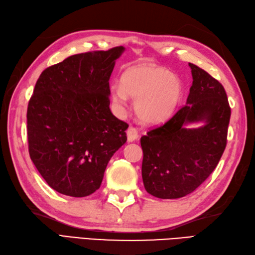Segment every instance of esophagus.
Here are the masks:
<instances>
[{"label":"esophagus","mask_w":255,"mask_h":255,"mask_svg":"<svg viewBox=\"0 0 255 255\" xmlns=\"http://www.w3.org/2000/svg\"><path fill=\"white\" fill-rule=\"evenodd\" d=\"M127 135H128V142L132 143V142H134L135 139H137L138 132H137V129L135 128L129 127L128 128V131H127Z\"/></svg>","instance_id":"obj_1"}]
</instances>
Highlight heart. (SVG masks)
I'll use <instances>...</instances> for the list:
<instances>
[{"mask_svg": "<svg viewBox=\"0 0 255 255\" xmlns=\"http://www.w3.org/2000/svg\"><path fill=\"white\" fill-rule=\"evenodd\" d=\"M110 95L119 109L126 108L128 97L134 99L139 120L148 126H158L175 112L182 95V83L163 67L144 63L124 71L121 85H112Z\"/></svg>", "mask_w": 255, "mask_h": 255, "instance_id": "heart-1", "label": "heart"}]
</instances>
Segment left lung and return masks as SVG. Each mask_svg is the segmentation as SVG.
I'll return each instance as SVG.
<instances>
[{
    "label": "left lung",
    "mask_w": 255,
    "mask_h": 255,
    "mask_svg": "<svg viewBox=\"0 0 255 255\" xmlns=\"http://www.w3.org/2000/svg\"><path fill=\"white\" fill-rule=\"evenodd\" d=\"M193 83L186 105L140 138L145 190L158 199L192 193L217 167L227 144L230 107L217 80L192 63ZM203 122L197 129L188 124Z\"/></svg>",
    "instance_id": "1"
}]
</instances>
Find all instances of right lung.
<instances>
[{"mask_svg":"<svg viewBox=\"0 0 255 255\" xmlns=\"http://www.w3.org/2000/svg\"><path fill=\"white\" fill-rule=\"evenodd\" d=\"M123 47L69 56L39 76L27 109L28 149L46 182L84 197L100 188L127 142L128 123L110 110L109 80Z\"/></svg>","mask_w":255,"mask_h":255,"instance_id":"obj_1","label":"right lung"}]
</instances>
